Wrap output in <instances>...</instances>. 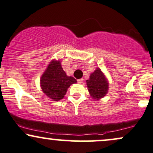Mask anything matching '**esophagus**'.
Wrapping results in <instances>:
<instances>
[{"instance_id":"34e87169","label":"esophagus","mask_w":153,"mask_h":153,"mask_svg":"<svg viewBox=\"0 0 153 153\" xmlns=\"http://www.w3.org/2000/svg\"><path fill=\"white\" fill-rule=\"evenodd\" d=\"M82 81H83V80H82V79H78V82L80 84L82 83Z\"/></svg>"}]
</instances>
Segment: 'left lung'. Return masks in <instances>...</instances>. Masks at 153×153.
Instances as JSON below:
<instances>
[{
	"label": "left lung",
	"mask_w": 153,
	"mask_h": 153,
	"mask_svg": "<svg viewBox=\"0 0 153 153\" xmlns=\"http://www.w3.org/2000/svg\"><path fill=\"white\" fill-rule=\"evenodd\" d=\"M108 80L99 68H96L91 73L90 78L86 80L89 94L94 100L99 101L104 97L108 91Z\"/></svg>",
	"instance_id": "obj_1"
}]
</instances>
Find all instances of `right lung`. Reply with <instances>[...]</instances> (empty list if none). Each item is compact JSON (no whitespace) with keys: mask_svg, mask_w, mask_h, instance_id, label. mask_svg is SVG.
<instances>
[{"mask_svg":"<svg viewBox=\"0 0 153 153\" xmlns=\"http://www.w3.org/2000/svg\"><path fill=\"white\" fill-rule=\"evenodd\" d=\"M77 80L68 76L62 69L61 62L57 59L50 61L40 78L42 91L52 101H60L65 96L68 88Z\"/></svg>","mask_w":153,"mask_h":153,"instance_id":"right-lung-1","label":"right lung"}]
</instances>
